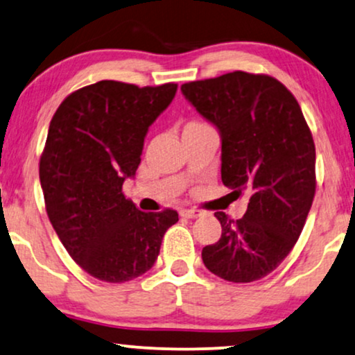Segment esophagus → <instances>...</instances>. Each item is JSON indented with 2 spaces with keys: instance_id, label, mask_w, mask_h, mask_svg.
Segmentation results:
<instances>
[{
  "instance_id": "34e87169",
  "label": "esophagus",
  "mask_w": 355,
  "mask_h": 355,
  "mask_svg": "<svg viewBox=\"0 0 355 355\" xmlns=\"http://www.w3.org/2000/svg\"><path fill=\"white\" fill-rule=\"evenodd\" d=\"M180 216H182V218H188V219L198 218V216H201V211H200V209H188V208H183V209H180Z\"/></svg>"
}]
</instances>
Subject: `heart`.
<instances>
[{
    "mask_svg": "<svg viewBox=\"0 0 355 355\" xmlns=\"http://www.w3.org/2000/svg\"><path fill=\"white\" fill-rule=\"evenodd\" d=\"M190 124H200V123H190Z\"/></svg>",
    "mask_w": 355,
    "mask_h": 355,
    "instance_id": "heart-1",
    "label": "heart"
}]
</instances>
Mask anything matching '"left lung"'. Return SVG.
Wrapping results in <instances>:
<instances>
[{"instance_id":"8db88e82","label":"left lung","mask_w":355,"mask_h":355,"mask_svg":"<svg viewBox=\"0 0 355 355\" xmlns=\"http://www.w3.org/2000/svg\"><path fill=\"white\" fill-rule=\"evenodd\" d=\"M196 111L221 136V180L248 196L241 219L214 213L223 232L201 257L234 284L263 278L302 234L316 191V150L297 98L277 78L231 71L182 85Z\"/></svg>"}]
</instances>
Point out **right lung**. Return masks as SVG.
Wrapping results in <instances>:
<instances>
[{
    "label": "right lung",
    "mask_w": 355,
    "mask_h": 355,
    "mask_svg": "<svg viewBox=\"0 0 355 355\" xmlns=\"http://www.w3.org/2000/svg\"><path fill=\"white\" fill-rule=\"evenodd\" d=\"M160 87L101 80L62 101L49 125L39 178L47 216L89 275L123 284L150 270L175 209L144 213L123 193L141 164L149 125L172 103Z\"/></svg>",
    "instance_id": "add662e5"
}]
</instances>
